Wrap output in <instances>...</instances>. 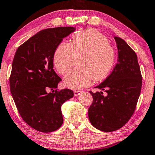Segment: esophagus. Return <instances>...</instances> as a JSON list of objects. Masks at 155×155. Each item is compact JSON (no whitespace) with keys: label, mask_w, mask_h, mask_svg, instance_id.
I'll return each instance as SVG.
<instances>
[{"label":"esophagus","mask_w":155,"mask_h":155,"mask_svg":"<svg viewBox=\"0 0 155 155\" xmlns=\"http://www.w3.org/2000/svg\"><path fill=\"white\" fill-rule=\"evenodd\" d=\"M81 93H82V91H80V90H75V91H74V96H75V97H78V96L81 94Z\"/></svg>","instance_id":"esophagus-1"}]
</instances>
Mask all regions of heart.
Masks as SVG:
<instances>
[{
    "mask_svg": "<svg viewBox=\"0 0 155 155\" xmlns=\"http://www.w3.org/2000/svg\"><path fill=\"white\" fill-rule=\"evenodd\" d=\"M78 58L79 66L64 78L66 85L74 89L107 77L114 63L115 52L104 35L89 28L74 35L70 43H61L54 52V63L64 74L76 65Z\"/></svg>",
    "mask_w": 155,
    "mask_h": 155,
    "instance_id": "obj_1",
    "label": "heart"
}]
</instances>
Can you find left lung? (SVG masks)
<instances>
[{
    "label": "left lung",
    "instance_id": "1",
    "mask_svg": "<svg viewBox=\"0 0 155 155\" xmlns=\"http://www.w3.org/2000/svg\"><path fill=\"white\" fill-rule=\"evenodd\" d=\"M118 49V60L110 75L96 87L107 92L90 91L93 102L88 115L97 130L110 132L120 129L130 120L136 109L142 76L137 56L119 37H114Z\"/></svg>",
    "mask_w": 155,
    "mask_h": 155
}]
</instances>
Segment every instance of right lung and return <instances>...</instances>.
<instances>
[{
	"instance_id": "1",
	"label": "right lung",
	"mask_w": 155,
	"mask_h": 155,
	"mask_svg": "<svg viewBox=\"0 0 155 155\" xmlns=\"http://www.w3.org/2000/svg\"><path fill=\"white\" fill-rule=\"evenodd\" d=\"M75 30L44 29L21 45L15 54L9 79L11 94L22 119L38 132L60 128L64 121L61 105L74 97L71 89L58 91L61 79L53 68L56 48Z\"/></svg>"
}]
</instances>
